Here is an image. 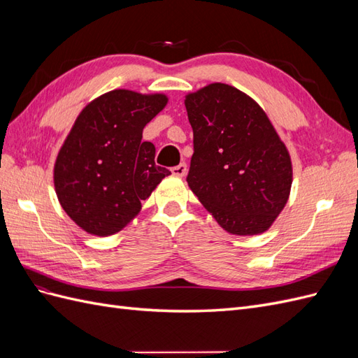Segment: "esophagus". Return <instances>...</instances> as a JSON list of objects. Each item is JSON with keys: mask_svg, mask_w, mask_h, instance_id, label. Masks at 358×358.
Returning <instances> with one entry per match:
<instances>
[{"mask_svg": "<svg viewBox=\"0 0 358 358\" xmlns=\"http://www.w3.org/2000/svg\"><path fill=\"white\" fill-rule=\"evenodd\" d=\"M171 173H173V175L179 176V178H183L187 175V164H185V162H180L179 166H175L171 169Z\"/></svg>", "mask_w": 358, "mask_h": 358, "instance_id": "34e87169", "label": "esophagus"}]
</instances>
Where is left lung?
Instances as JSON below:
<instances>
[{
    "label": "left lung",
    "mask_w": 358,
    "mask_h": 358,
    "mask_svg": "<svg viewBox=\"0 0 358 358\" xmlns=\"http://www.w3.org/2000/svg\"><path fill=\"white\" fill-rule=\"evenodd\" d=\"M185 107L194 133L188 187L225 231L264 233L292 183L288 149L266 112L225 83L188 94Z\"/></svg>",
    "instance_id": "obj_1"
}]
</instances>
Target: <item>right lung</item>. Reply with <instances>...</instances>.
Instances as JSON below:
<instances>
[{
	"instance_id": "add662e5",
	"label": "right lung",
	"mask_w": 358,
	"mask_h": 358,
	"mask_svg": "<svg viewBox=\"0 0 358 358\" xmlns=\"http://www.w3.org/2000/svg\"><path fill=\"white\" fill-rule=\"evenodd\" d=\"M164 94L115 90L92 100L61 146L53 183L62 209L86 233L121 231L170 175L155 164L143 128L166 107Z\"/></svg>"
}]
</instances>
